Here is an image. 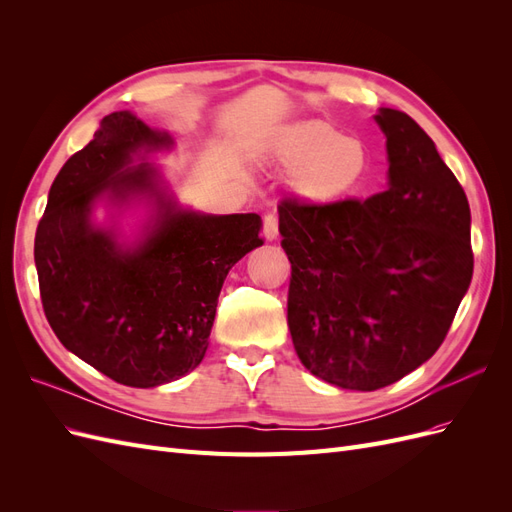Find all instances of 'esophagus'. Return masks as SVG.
Instances as JSON below:
<instances>
[{"label":"esophagus","mask_w":512,"mask_h":512,"mask_svg":"<svg viewBox=\"0 0 512 512\" xmlns=\"http://www.w3.org/2000/svg\"><path fill=\"white\" fill-rule=\"evenodd\" d=\"M262 235H265L267 241L277 239V235H280V222H277V215L273 213L265 215V220H262Z\"/></svg>","instance_id":"34e87169"}]
</instances>
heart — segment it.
<instances>
[{"mask_svg":"<svg viewBox=\"0 0 512 512\" xmlns=\"http://www.w3.org/2000/svg\"><path fill=\"white\" fill-rule=\"evenodd\" d=\"M273 156L292 170L290 188L303 203L327 207L361 190L369 175V151L361 138L327 121H299L273 141Z\"/></svg>","mask_w":512,"mask_h":512,"instance_id":"heart-1","label":"heart"}]
</instances>
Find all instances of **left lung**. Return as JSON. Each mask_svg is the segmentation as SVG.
<instances>
[{"label": "left lung", "instance_id": "8db88e82", "mask_svg": "<svg viewBox=\"0 0 512 512\" xmlns=\"http://www.w3.org/2000/svg\"><path fill=\"white\" fill-rule=\"evenodd\" d=\"M376 121L389 188L277 207L294 350L316 378L352 391L382 389L431 359L474 269L470 205L453 170L410 115L380 108Z\"/></svg>", "mask_w": 512, "mask_h": 512}]
</instances>
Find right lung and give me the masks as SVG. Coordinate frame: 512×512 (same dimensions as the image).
<instances>
[{
  "label": "right lung",
  "mask_w": 512,
  "mask_h": 512,
  "mask_svg": "<svg viewBox=\"0 0 512 512\" xmlns=\"http://www.w3.org/2000/svg\"><path fill=\"white\" fill-rule=\"evenodd\" d=\"M173 145L130 111L106 115L94 141L55 177L36 230L34 258L44 316L57 339L111 380L149 389L190 374L203 361L228 271L262 245L260 215L181 209L138 151ZM108 195L116 204L154 203L134 248L90 224Z\"/></svg>",
  "instance_id": "add662e5"
}]
</instances>
